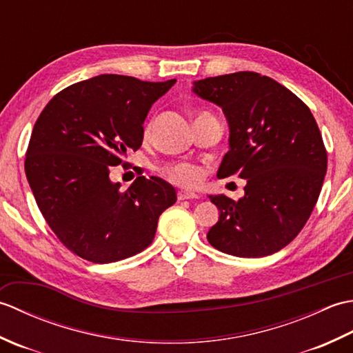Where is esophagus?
Returning a JSON list of instances; mask_svg holds the SVG:
<instances>
[{
    "label": "esophagus",
    "mask_w": 353,
    "mask_h": 353,
    "mask_svg": "<svg viewBox=\"0 0 353 353\" xmlns=\"http://www.w3.org/2000/svg\"><path fill=\"white\" fill-rule=\"evenodd\" d=\"M199 196L196 192H191V191H185V190H182V191H179L177 192V199L179 200H192V199H197Z\"/></svg>",
    "instance_id": "esophagus-1"
}]
</instances>
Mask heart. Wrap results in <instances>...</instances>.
I'll list each match as a JSON object with an SVG mask.
<instances>
[{
	"mask_svg": "<svg viewBox=\"0 0 353 353\" xmlns=\"http://www.w3.org/2000/svg\"><path fill=\"white\" fill-rule=\"evenodd\" d=\"M167 174L171 181L185 186H194L196 183H199L201 179V171L190 163L174 165V167L167 170Z\"/></svg>",
	"mask_w": 353,
	"mask_h": 353,
	"instance_id": "1",
	"label": "heart"
}]
</instances>
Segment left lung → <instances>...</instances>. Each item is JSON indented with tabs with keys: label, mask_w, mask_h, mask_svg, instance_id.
<instances>
[{
	"label": "left lung",
	"mask_w": 353,
	"mask_h": 353,
	"mask_svg": "<svg viewBox=\"0 0 353 353\" xmlns=\"http://www.w3.org/2000/svg\"><path fill=\"white\" fill-rule=\"evenodd\" d=\"M192 92L221 108L229 152L216 176L245 179L238 201L209 196L220 219L208 241L239 258H261L290 244L320 196L327 154L310 108L276 80L239 71L192 83Z\"/></svg>",
	"instance_id": "1"
}]
</instances>
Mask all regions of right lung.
I'll list each match as a JSON object with an SVG mask.
<instances>
[{
    "instance_id": "obj_1",
    "label": "right lung",
    "mask_w": 353,
    "mask_h": 353,
    "mask_svg": "<svg viewBox=\"0 0 353 353\" xmlns=\"http://www.w3.org/2000/svg\"><path fill=\"white\" fill-rule=\"evenodd\" d=\"M174 83L101 74L65 88L37 118L27 181L51 230L80 258L108 264L142 252L176 203L161 177L141 176L125 191L109 177L141 147L148 110Z\"/></svg>"
}]
</instances>
